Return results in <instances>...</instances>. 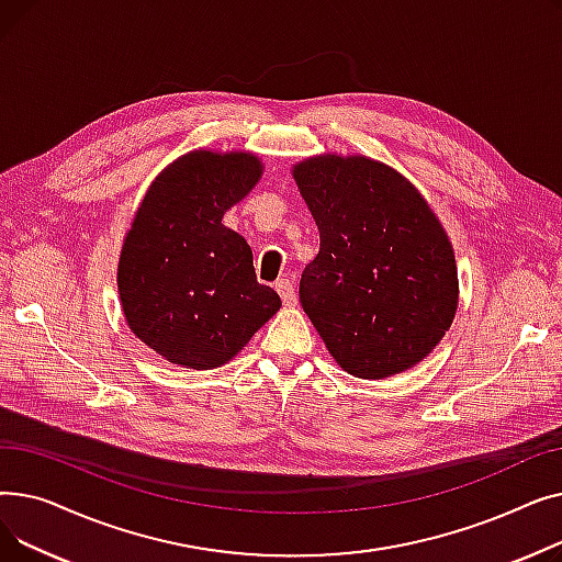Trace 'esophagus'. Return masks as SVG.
Listing matches in <instances>:
<instances>
[{
  "label": "esophagus",
  "instance_id": "esophagus-1",
  "mask_svg": "<svg viewBox=\"0 0 562 562\" xmlns=\"http://www.w3.org/2000/svg\"><path fill=\"white\" fill-rule=\"evenodd\" d=\"M276 291L280 293V299H282V303H284L286 307L296 305V286H293L291 280H278V282H276Z\"/></svg>",
  "mask_w": 562,
  "mask_h": 562
}]
</instances>
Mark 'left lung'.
Instances as JSON below:
<instances>
[{
	"label": "left lung",
	"instance_id": "obj_1",
	"mask_svg": "<svg viewBox=\"0 0 562 562\" xmlns=\"http://www.w3.org/2000/svg\"><path fill=\"white\" fill-rule=\"evenodd\" d=\"M293 180L321 236L301 303L335 362L373 380L422 362L458 310L453 246L424 195L362 155L310 157Z\"/></svg>",
	"mask_w": 562,
	"mask_h": 562
}]
</instances>
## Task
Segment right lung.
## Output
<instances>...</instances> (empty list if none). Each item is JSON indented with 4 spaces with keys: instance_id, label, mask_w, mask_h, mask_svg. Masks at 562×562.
Instances as JSON below:
<instances>
[{
    "instance_id": "1",
    "label": "right lung",
    "mask_w": 562,
    "mask_h": 562,
    "mask_svg": "<svg viewBox=\"0 0 562 562\" xmlns=\"http://www.w3.org/2000/svg\"><path fill=\"white\" fill-rule=\"evenodd\" d=\"M250 153L193 150L147 189L117 261L130 330L187 369L229 362L280 310L257 282L252 250L223 216L261 177Z\"/></svg>"
}]
</instances>
